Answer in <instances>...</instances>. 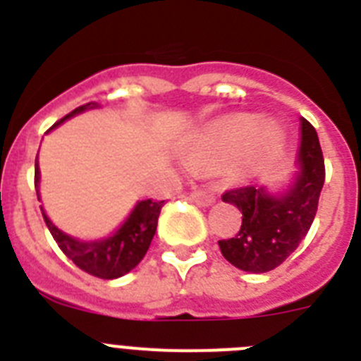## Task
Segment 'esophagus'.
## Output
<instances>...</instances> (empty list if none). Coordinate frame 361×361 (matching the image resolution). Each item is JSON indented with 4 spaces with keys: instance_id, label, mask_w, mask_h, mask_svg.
<instances>
[{
    "instance_id": "esophagus-1",
    "label": "esophagus",
    "mask_w": 361,
    "mask_h": 361,
    "mask_svg": "<svg viewBox=\"0 0 361 361\" xmlns=\"http://www.w3.org/2000/svg\"><path fill=\"white\" fill-rule=\"evenodd\" d=\"M191 202H195L197 206H212L215 202V191L208 190V188H204V190H195L190 195Z\"/></svg>"
}]
</instances>
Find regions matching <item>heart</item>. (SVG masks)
<instances>
[{"label": "heart", "mask_w": 361, "mask_h": 361, "mask_svg": "<svg viewBox=\"0 0 361 361\" xmlns=\"http://www.w3.org/2000/svg\"><path fill=\"white\" fill-rule=\"evenodd\" d=\"M255 159L271 157L282 145V130L276 123H264L257 116H233L209 126L199 139L197 155L209 161H222L237 155L247 146L252 137Z\"/></svg>", "instance_id": "heart-1"}]
</instances>
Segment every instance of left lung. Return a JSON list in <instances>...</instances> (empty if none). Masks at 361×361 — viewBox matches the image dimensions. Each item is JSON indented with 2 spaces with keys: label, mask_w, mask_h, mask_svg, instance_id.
<instances>
[{
  "label": "left lung",
  "mask_w": 361,
  "mask_h": 361,
  "mask_svg": "<svg viewBox=\"0 0 361 361\" xmlns=\"http://www.w3.org/2000/svg\"><path fill=\"white\" fill-rule=\"evenodd\" d=\"M300 173L286 195L273 197L251 184L229 188L222 200L242 213L238 233L219 240L220 251L229 264L250 273L275 269L304 240L318 212L325 164L317 130L307 119H300Z\"/></svg>",
  "instance_id": "obj_1"
}]
</instances>
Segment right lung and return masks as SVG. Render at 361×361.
<instances>
[{
	"instance_id": "obj_1",
	"label": "right lung",
	"mask_w": 361,
	"mask_h": 361,
	"mask_svg": "<svg viewBox=\"0 0 361 361\" xmlns=\"http://www.w3.org/2000/svg\"><path fill=\"white\" fill-rule=\"evenodd\" d=\"M90 106L92 104L88 103L75 108L73 111H70L68 116L57 121L52 128H56L57 124H61L68 117L75 116V114H79V111L86 110V108ZM37 183H39V170H37L36 157V175H34V184H36V188ZM162 206H164V200H141L132 212V215L126 219V222L110 238L101 242L75 240V238L68 237L63 231H59L50 222L49 216L44 215L43 208H41V213H43L44 224H47V228L52 233L54 240L57 242V245L61 247L63 253L79 269H82L85 273H88L92 276H97V279L111 280L126 275L128 271H132L145 258L146 251H148L149 244H152L153 235H155V229H157L159 213H161Z\"/></svg>"
}]
</instances>
